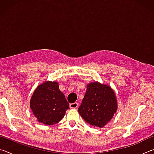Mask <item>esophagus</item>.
I'll use <instances>...</instances> for the list:
<instances>
[{"label":"esophagus","mask_w":154,"mask_h":154,"mask_svg":"<svg viewBox=\"0 0 154 154\" xmlns=\"http://www.w3.org/2000/svg\"><path fill=\"white\" fill-rule=\"evenodd\" d=\"M70 108L71 109H77L78 107V103H71L69 105Z\"/></svg>","instance_id":"obj_1"}]
</instances>
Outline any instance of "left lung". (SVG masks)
Masks as SVG:
<instances>
[{
    "mask_svg": "<svg viewBox=\"0 0 154 154\" xmlns=\"http://www.w3.org/2000/svg\"><path fill=\"white\" fill-rule=\"evenodd\" d=\"M118 109L113 90L98 82L87 85V89L78 112L82 118L94 127L103 128L111 121Z\"/></svg>",
    "mask_w": 154,
    "mask_h": 154,
    "instance_id": "8db88e82",
    "label": "left lung"
}]
</instances>
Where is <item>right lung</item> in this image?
Instances as JSON below:
<instances>
[{"label":"right lung","instance_id":"obj_1","mask_svg":"<svg viewBox=\"0 0 154 154\" xmlns=\"http://www.w3.org/2000/svg\"><path fill=\"white\" fill-rule=\"evenodd\" d=\"M34 116L40 123L54 125L63 118L69 104L57 82H45L34 91L30 100Z\"/></svg>","mask_w":154,"mask_h":154}]
</instances>
